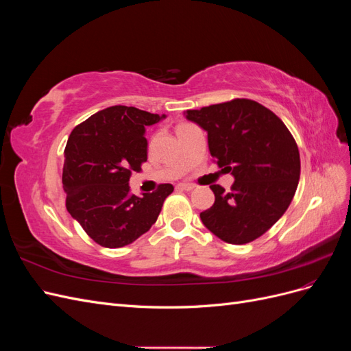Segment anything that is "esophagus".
<instances>
[{
  "label": "esophagus",
  "mask_w": 351,
  "mask_h": 351,
  "mask_svg": "<svg viewBox=\"0 0 351 351\" xmlns=\"http://www.w3.org/2000/svg\"><path fill=\"white\" fill-rule=\"evenodd\" d=\"M177 189L178 190H187V192H190V190L195 189V186L190 184V183H180V184H177Z\"/></svg>",
  "instance_id": "34e87169"
}]
</instances>
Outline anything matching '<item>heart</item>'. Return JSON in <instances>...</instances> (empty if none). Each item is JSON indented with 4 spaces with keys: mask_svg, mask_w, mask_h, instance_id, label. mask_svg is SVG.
<instances>
[{
    "mask_svg": "<svg viewBox=\"0 0 351 351\" xmlns=\"http://www.w3.org/2000/svg\"><path fill=\"white\" fill-rule=\"evenodd\" d=\"M182 125H186V124H180V125H178V127H182ZM178 127H177V129H178Z\"/></svg>",
    "mask_w": 351,
    "mask_h": 351,
    "instance_id": "heart-1",
    "label": "heart"
}]
</instances>
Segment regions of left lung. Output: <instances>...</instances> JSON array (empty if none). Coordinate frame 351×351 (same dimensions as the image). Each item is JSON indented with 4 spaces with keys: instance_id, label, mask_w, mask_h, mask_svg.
I'll list each match as a JSON object with an SVG mask.
<instances>
[{
    "instance_id": "obj_1",
    "label": "left lung",
    "mask_w": 351,
    "mask_h": 351,
    "mask_svg": "<svg viewBox=\"0 0 351 351\" xmlns=\"http://www.w3.org/2000/svg\"><path fill=\"white\" fill-rule=\"evenodd\" d=\"M184 115L208 133L214 161L234 177L230 192L210 186L215 202L200 212L204 226L231 244L261 237L284 215L299 184L300 155L291 133L271 110L250 99Z\"/></svg>"
}]
</instances>
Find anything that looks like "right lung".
<instances>
[{"label":"right lung","mask_w":351,"mask_h":351,"mask_svg":"<svg viewBox=\"0 0 351 351\" xmlns=\"http://www.w3.org/2000/svg\"><path fill=\"white\" fill-rule=\"evenodd\" d=\"M165 119L134 107L105 108L71 132L64 149L66 208L88 236L108 249L127 246L149 230L173 184L130 193L129 180L147 159L146 125Z\"/></svg>","instance_id":"1"}]
</instances>
